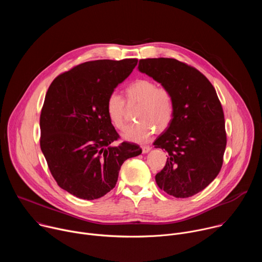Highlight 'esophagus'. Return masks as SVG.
Here are the masks:
<instances>
[{"mask_svg": "<svg viewBox=\"0 0 262 262\" xmlns=\"http://www.w3.org/2000/svg\"><path fill=\"white\" fill-rule=\"evenodd\" d=\"M151 150V147L150 146H142V152L143 154H148L149 151H150Z\"/></svg>", "mask_w": 262, "mask_h": 262, "instance_id": "esophagus-1", "label": "esophagus"}]
</instances>
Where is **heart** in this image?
Segmentation results:
<instances>
[{
	"mask_svg": "<svg viewBox=\"0 0 262 262\" xmlns=\"http://www.w3.org/2000/svg\"><path fill=\"white\" fill-rule=\"evenodd\" d=\"M129 102H139L135 123L127 125L121 133L124 140L145 143L158 130L166 129L174 116V98L171 91L158 86L154 81L139 79L126 88ZM106 114L116 128H122L125 121V100L117 92H111L105 102Z\"/></svg>",
	"mask_w": 262,
	"mask_h": 262,
	"instance_id": "heart-1",
	"label": "heart"
}]
</instances>
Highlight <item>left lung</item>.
I'll list each match as a JSON object with an SVG mask.
<instances>
[{
    "instance_id": "left-lung-1",
    "label": "left lung",
    "mask_w": 262,
    "mask_h": 262,
    "mask_svg": "<svg viewBox=\"0 0 262 262\" xmlns=\"http://www.w3.org/2000/svg\"><path fill=\"white\" fill-rule=\"evenodd\" d=\"M138 69L168 88L174 98L172 122L154 143L169 155L156 181L176 198L194 196L223 165L227 137L216 92L204 74L176 59H142Z\"/></svg>"
}]
</instances>
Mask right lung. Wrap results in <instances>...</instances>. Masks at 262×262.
Segmentation results:
<instances>
[{"mask_svg": "<svg viewBox=\"0 0 262 262\" xmlns=\"http://www.w3.org/2000/svg\"><path fill=\"white\" fill-rule=\"evenodd\" d=\"M138 59L95 60L74 66L51 84L40 114V148L61 189L94 200L113 190L125 160L141 155L133 143L118 146L105 102Z\"/></svg>", "mask_w": 262, "mask_h": 262, "instance_id": "obj_1", "label": "right lung"}]
</instances>
